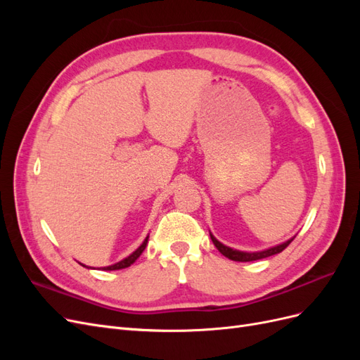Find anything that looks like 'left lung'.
<instances>
[{
  "mask_svg": "<svg viewBox=\"0 0 360 360\" xmlns=\"http://www.w3.org/2000/svg\"><path fill=\"white\" fill-rule=\"evenodd\" d=\"M210 237H212V242L214 243V246L217 248V250H219L222 255H225L226 258H230L233 261H240V263H246V261H255V259H261V258H267V257H271V255H275V254H279L292 242V238H291V240H288L285 243L278 245L275 248L266 249V250H261V252H240V250L231 249V248L222 245L221 242H217L212 234H210Z\"/></svg>",
  "mask_w": 360,
  "mask_h": 360,
  "instance_id": "obj_1",
  "label": "left lung"
}]
</instances>
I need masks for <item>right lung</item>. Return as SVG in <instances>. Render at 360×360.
I'll list each match as a JSON object with an SVG mask.
<instances>
[{"label":"right lung","mask_w":360,"mask_h":360,"mask_svg":"<svg viewBox=\"0 0 360 360\" xmlns=\"http://www.w3.org/2000/svg\"><path fill=\"white\" fill-rule=\"evenodd\" d=\"M147 242H148V236L146 237V240L143 242V245H141L134 254H130L127 258H124V259H122L120 261V263H117V264H112V266H108V267H103V270H120V269H126V267H129L130 264H134L135 261H136V258L143 254V250L146 249V246H147Z\"/></svg>","instance_id":"1"}]
</instances>
